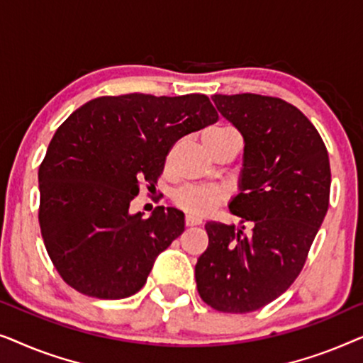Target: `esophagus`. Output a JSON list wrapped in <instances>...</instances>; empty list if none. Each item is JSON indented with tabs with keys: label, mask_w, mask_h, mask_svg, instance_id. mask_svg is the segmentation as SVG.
I'll return each instance as SVG.
<instances>
[{
	"label": "esophagus",
	"mask_w": 363,
	"mask_h": 363,
	"mask_svg": "<svg viewBox=\"0 0 363 363\" xmlns=\"http://www.w3.org/2000/svg\"><path fill=\"white\" fill-rule=\"evenodd\" d=\"M185 223H186V226H196V225H201V220H200V218H196V216L186 215Z\"/></svg>",
	"instance_id": "1"
}]
</instances>
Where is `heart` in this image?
Returning <instances> with one entry per match:
<instances>
[{
	"mask_svg": "<svg viewBox=\"0 0 363 363\" xmlns=\"http://www.w3.org/2000/svg\"><path fill=\"white\" fill-rule=\"evenodd\" d=\"M230 133H236L230 127H211L203 133V142L211 140V138L230 135ZM225 200V191L218 186L211 185H203V186H195V185H186L182 186L180 190L175 191L173 195V201L177 203L182 210H185L188 215L191 216H203L208 215L211 210L220 205V203Z\"/></svg>",
	"mask_w": 363,
	"mask_h": 363,
	"instance_id": "obj_1",
	"label": "heart"
}]
</instances>
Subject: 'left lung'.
<instances>
[{"label":"left lung","mask_w":363,"mask_h":363,"mask_svg":"<svg viewBox=\"0 0 363 363\" xmlns=\"http://www.w3.org/2000/svg\"><path fill=\"white\" fill-rule=\"evenodd\" d=\"M211 101L245 140L240 193L230 201L241 226L206 223L195 279L213 309L246 314L277 299L304 267L329 208V155L309 118L282 99L215 94Z\"/></svg>","instance_id":"left-lung-1"}]
</instances>
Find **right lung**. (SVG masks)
<instances>
[{
	"label": "right lung",
	"instance_id": "add662e5",
	"mask_svg": "<svg viewBox=\"0 0 363 363\" xmlns=\"http://www.w3.org/2000/svg\"><path fill=\"white\" fill-rule=\"evenodd\" d=\"M218 121L203 94L97 97L57 128L39 167V226L52 264L81 294L123 299L185 230V215L158 206L130 213L147 182L155 188L178 138Z\"/></svg>",
	"mask_w": 363,
	"mask_h": 363
}]
</instances>
